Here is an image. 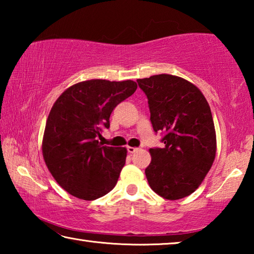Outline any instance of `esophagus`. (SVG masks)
<instances>
[{
	"mask_svg": "<svg viewBox=\"0 0 254 254\" xmlns=\"http://www.w3.org/2000/svg\"><path fill=\"white\" fill-rule=\"evenodd\" d=\"M127 152L128 153H133V152H135V151H137V148H133V147H127Z\"/></svg>",
	"mask_w": 254,
	"mask_h": 254,
	"instance_id": "obj_1",
	"label": "esophagus"
}]
</instances>
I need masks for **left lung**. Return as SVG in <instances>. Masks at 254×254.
Returning a JSON list of instances; mask_svg holds the SVG:
<instances>
[{"label": "left lung", "mask_w": 254, "mask_h": 254, "mask_svg": "<svg viewBox=\"0 0 254 254\" xmlns=\"http://www.w3.org/2000/svg\"><path fill=\"white\" fill-rule=\"evenodd\" d=\"M136 81L147 95L153 131L163 133L165 144L150 149L148 183L163 198H184L198 188L216 154L210 107L199 89L180 77L161 74Z\"/></svg>", "instance_id": "8db88e82"}]
</instances>
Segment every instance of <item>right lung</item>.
I'll return each instance as SVG.
<instances>
[{"mask_svg":"<svg viewBox=\"0 0 254 254\" xmlns=\"http://www.w3.org/2000/svg\"><path fill=\"white\" fill-rule=\"evenodd\" d=\"M136 87L133 80H85L67 88L51 107L42 154L56 182L70 195L94 200L115 187L127 149L102 145L97 136Z\"/></svg>","mask_w":254,"mask_h":254,"instance_id":"obj_1","label":"right lung"}]
</instances>
